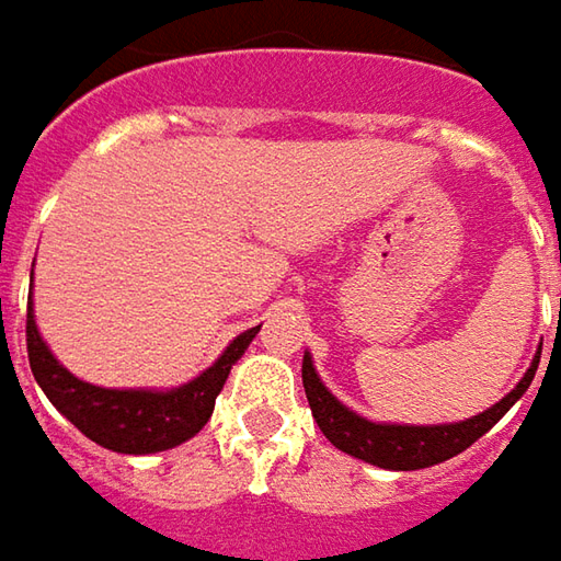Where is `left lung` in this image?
<instances>
[{"label":"left lung","instance_id":"8db88e82","mask_svg":"<svg viewBox=\"0 0 561 561\" xmlns=\"http://www.w3.org/2000/svg\"><path fill=\"white\" fill-rule=\"evenodd\" d=\"M537 362H540V353L534 356L525 377L515 383V390L506 393L496 405L484 409L481 415L453 421V424H380V421L362 419L321 383L309 353L302 356V387H306V397H309L321 434L334 443L336 449L356 456L362 462L377 465V468L419 471V468L446 462V459L465 453L474 440H481L528 390L534 371H537Z\"/></svg>","mask_w":561,"mask_h":561}]
</instances>
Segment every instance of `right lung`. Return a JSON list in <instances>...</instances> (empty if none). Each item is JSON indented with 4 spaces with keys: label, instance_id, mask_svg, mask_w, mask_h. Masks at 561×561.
Returning a JSON list of instances; mask_svg holds the SVG:
<instances>
[{
    "label": "right lung",
    "instance_id": "add662e5",
    "mask_svg": "<svg viewBox=\"0 0 561 561\" xmlns=\"http://www.w3.org/2000/svg\"><path fill=\"white\" fill-rule=\"evenodd\" d=\"M262 328V324H259ZM259 328H249L237 336L211 368L193 377L190 383L171 390H108L75 377L49 353L36 331L33 302L27 306V358L36 383L49 397L55 409L75 424L90 440L127 456L162 453L196 437L211 419L215 399L225 387L233 362L247 353Z\"/></svg>",
    "mask_w": 561,
    "mask_h": 561
}]
</instances>
